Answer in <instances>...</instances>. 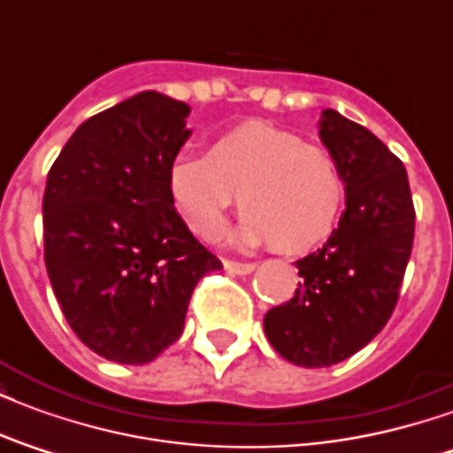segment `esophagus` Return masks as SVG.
Returning <instances> with one entry per match:
<instances>
[{
    "label": "esophagus",
    "instance_id": "obj_1",
    "mask_svg": "<svg viewBox=\"0 0 453 453\" xmlns=\"http://www.w3.org/2000/svg\"><path fill=\"white\" fill-rule=\"evenodd\" d=\"M223 266H226V272H230V274H252L257 269V265H250V262H233V259H226L223 262Z\"/></svg>",
    "mask_w": 453,
    "mask_h": 453
}]
</instances>
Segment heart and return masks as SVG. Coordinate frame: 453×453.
I'll use <instances>...</instances> for the list:
<instances>
[{
	"label": "heart",
	"instance_id": "obj_1",
	"mask_svg": "<svg viewBox=\"0 0 453 453\" xmlns=\"http://www.w3.org/2000/svg\"><path fill=\"white\" fill-rule=\"evenodd\" d=\"M172 208L201 240L218 235L237 196L230 242L308 252L337 226L347 184L325 148L262 120H247L211 145L208 157L179 155L167 174Z\"/></svg>",
	"mask_w": 453,
	"mask_h": 453
}]
</instances>
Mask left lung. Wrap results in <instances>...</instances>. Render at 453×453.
Instances as JSON below:
<instances>
[{
    "label": "left lung",
    "mask_w": 453,
    "mask_h": 453,
    "mask_svg": "<svg viewBox=\"0 0 453 453\" xmlns=\"http://www.w3.org/2000/svg\"><path fill=\"white\" fill-rule=\"evenodd\" d=\"M318 135L347 184L344 213L327 242L296 262L301 284L294 298L265 315L272 347L305 369L349 359L383 330L415 235L403 162L334 109L320 113Z\"/></svg>",
    "instance_id": "obj_1"
}]
</instances>
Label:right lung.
<instances>
[{"instance_id":"obj_1","label":"right lung","mask_w":453,"mask_h":453,"mask_svg":"<svg viewBox=\"0 0 453 453\" xmlns=\"http://www.w3.org/2000/svg\"><path fill=\"white\" fill-rule=\"evenodd\" d=\"M188 109L140 92L84 120L48 172L45 269L74 334L116 364L157 359L198 279L220 269L172 208L167 174Z\"/></svg>"}]
</instances>
